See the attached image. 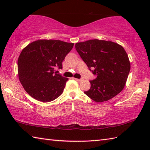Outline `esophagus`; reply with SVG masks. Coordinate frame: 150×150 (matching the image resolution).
<instances>
[{
  "instance_id": "esophagus-1",
  "label": "esophagus",
  "mask_w": 150,
  "mask_h": 150,
  "mask_svg": "<svg viewBox=\"0 0 150 150\" xmlns=\"http://www.w3.org/2000/svg\"><path fill=\"white\" fill-rule=\"evenodd\" d=\"M75 80H76L78 82H80V81H82V79H75Z\"/></svg>"
}]
</instances>
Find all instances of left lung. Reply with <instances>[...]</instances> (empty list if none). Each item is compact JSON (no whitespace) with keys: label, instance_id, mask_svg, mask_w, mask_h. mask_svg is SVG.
Instances as JSON below:
<instances>
[{"label":"left lung","instance_id":"1","mask_svg":"<svg viewBox=\"0 0 150 150\" xmlns=\"http://www.w3.org/2000/svg\"><path fill=\"white\" fill-rule=\"evenodd\" d=\"M75 49L97 78L84 93L97 103L111 99L123 90L130 71L126 51L119 44L93 39L75 44Z\"/></svg>","mask_w":150,"mask_h":150}]
</instances>
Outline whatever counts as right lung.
Masks as SVG:
<instances>
[{
    "instance_id": "add662e5",
    "label": "right lung",
    "mask_w": 150,
    "mask_h": 150,
    "mask_svg": "<svg viewBox=\"0 0 150 150\" xmlns=\"http://www.w3.org/2000/svg\"><path fill=\"white\" fill-rule=\"evenodd\" d=\"M73 45L59 40H39L22 51L17 62L18 77L31 97L47 103L62 93L68 79L54 71L55 68H62Z\"/></svg>"
}]
</instances>
